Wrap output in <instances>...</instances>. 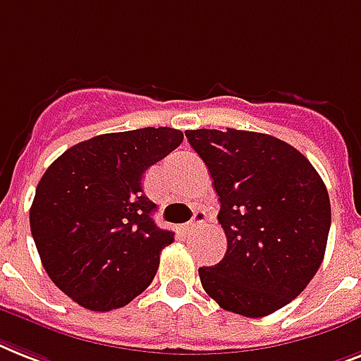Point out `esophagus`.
Returning a JSON list of instances; mask_svg holds the SVG:
<instances>
[{"label": "esophagus", "mask_w": 361, "mask_h": 361, "mask_svg": "<svg viewBox=\"0 0 361 361\" xmlns=\"http://www.w3.org/2000/svg\"><path fill=\"white\" fill-rule=\"evenodd\" d=\"M206 211H195V216H192V221L189 222V230L190 231H195V230H198V228L202 226V224H204V222H206Z\"/></svg>", "instance_id": "obj_1"}]
</instances>
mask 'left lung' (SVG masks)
Returning <instances> with one entry per match:
<instances>
[{
	"instance_id": "left-lung-1",
	"label": "left lung",
	"mask_w": 361,
	"mask_h": 361,
	"mask_svg": "<svg viewBox=\"0 0 361 361\" xmlns=\"http://www.w3.org/2000/svg\"><path fill=\"white\" fill-rule=\"evenodd\" d=\"M206 163L228 248L200 267L202 287L226 312L265 317L297 298L323 263L332 222L321 176L297 148L265 133L189 130Z\"/></svg>"
}]
</instances>
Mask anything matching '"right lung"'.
I'll list each match as a JSON object with an SVG mask.
<instances>
[{"label": "right lung", "instance_id": "add662e5", "mask_svg": "<svg viewBox=\"0 0 361 361\" xmlns=\"http://www.w3.org/2000/svg\"><path fill=\"white\" fill-rule=\"evenodd\" d=\"M181 140L174 128L98 135L68 148L40 178L31 233L51 282L79 306L111 312L152 283L174 233L155 224V204L140 183Z\"/></svg>", "mask_w": 361, "mask_h": 361}]
</instances>
